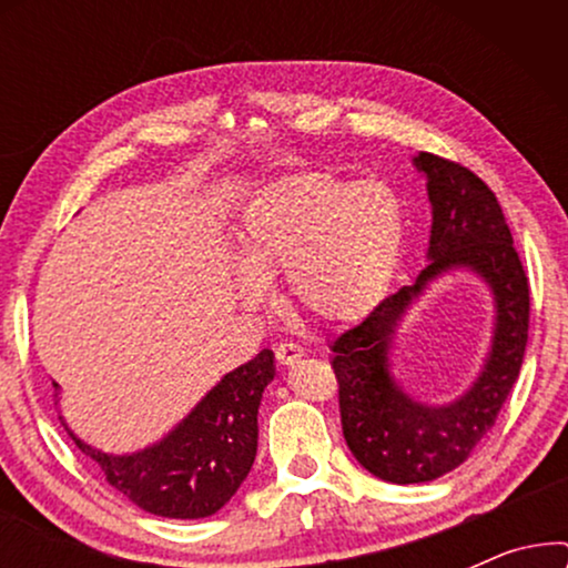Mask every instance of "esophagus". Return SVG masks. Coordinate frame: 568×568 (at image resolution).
Listing matches in <instances>:
<instances>
[{
  "label": "esophagus",
  "mask_w": 568,
  "mask_h": 568,
  "mask_svg": "<svg viewBox=\"0 0 568 568\" xmlns=\"http://www.w3.org/2000/svg\"><path fill=\"white\" fill-rule=\"evenodd\" d=\"M305 352H302V346L292 344V341H286V344H278L276 346V362L284 364V367H292L294 362H300Z\"/></svg>",
  "instance_id": "obj_1"
}]
</instances>
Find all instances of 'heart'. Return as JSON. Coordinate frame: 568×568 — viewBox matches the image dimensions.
Returning a JSON list of instances; mask_svg holds the SVG:
<instances>
[{"label":"heart","instance_id":"b5f03b06","mask_svg":"<svg viewBox=\"0 0 568 568\" xmlns=\"http://www.w3.org/2000/svg\"><path fill=\"white\" fill-rule=\"evenodd\" d=\"M406 209L383 181L300 173L268 183L245 206L237 230V297L266 300L284 274L294 307L325 323L356 321L383 297L398 266Z\"/></svg>","mask_w":568,"mask_h":568}]
</instances>
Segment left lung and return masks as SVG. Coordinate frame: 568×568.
Instances as JSON below:
<instances>
[{"label":"left lung","mask_w":568,"mask_h":568,"mask_svg":"<svg viewBox=\"0 0 568 568\" xmlns=\"http://www.w3.org/2000/svg\"><path fill=\"white\" fill-rule=\"evenodd\" d=\"M414 168L426 178L432 204L429 263L414 284L331 344L346 445L372 476L400 486L455 470L491 432L519 377L530 323V286L491 189L468 168L429 152H418ZM455 270L476 273L493 292V344L477 379L457 399L426 404L392 375V338L425 290Z\"/></svg>","instance_id":"obj_1"}]
</instances>
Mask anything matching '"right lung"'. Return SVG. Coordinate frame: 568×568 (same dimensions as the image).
Listing matches in <instances>:
<instances>
[{
  "mask_svg": "<svg viewBox=\"0 0 568 568\" xmlns=\"http://www.w3.org/2000/svg\"><path fill=\"white\" fill-rule=\"evenodd\" d=\"M276 375L274 352L263 348L232 369L152 445L136 453H103L61 424L105 480L139 509L170 519H201L220 511L253 468L258 449V408ZM57 398H59V385Z\"/></svg>",
  "mask_w": 568,
  "mask_h": 568,
  "instance_id": "add662e5",
  "label": "right lung"
}]
</instances>
